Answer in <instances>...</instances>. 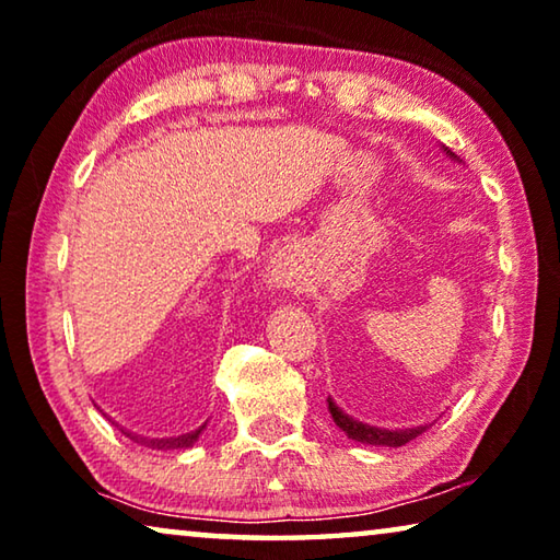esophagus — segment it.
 <instances>
[{"label": "esophagus", "mask_w": 560, "mask_h": 560, "mask_svg": "<svg viewBox=\"0 0 560 560\" xmlns=\"http://www.w3.org/2000/svg\"><path fill=\"white\" fill-rule=\"evenodd\" d=\"M270 278H272V282L278 288H290L292 282H295V270L290 268V262H278L272 268V272H270Z\"/></svg>", "instance_id": "1"}]
</instances>
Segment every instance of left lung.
Here are the masks:
<instances>
[{"label":"left lung","instance_id":"obj_1","mask_svg":"<svg viewBox=\"0 0 560 560\" xmlns=\"http://www.w3.org/2000/svg\"><path fill=\"white\" fill-rule=\"evenodd\" d=\"M443 152L448 154L451 160H458L448 148H443ZM328 410H330V416L335 420V425H338L342 433L350 438V441H358V443H363V445H385V448H400V445L410 443L412 438H418L420 433H425V430L430 428L425 423V425H418V428H395V430H388V428H375V425L360 423V420L350 418L348 412H342L338 406H335L332 398H328Z\"/></svg>","mask_w":560,"mask_h":560}]
</instances>
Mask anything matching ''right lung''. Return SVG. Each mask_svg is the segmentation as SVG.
<instances>
[{
    "label": "right lung",
    "instance_id": "right-lung-1",
    "mask_svg": "<svg viewBox=\"0 0 560 560\" xmlns=\"http://www.w3.org/2000/svg\"><path fill=\"white\" fill-rule=\"evenodd\" d=\"M205 425H208V423H205ZM205 425L192 430V433L175 435V438H144V435L132 433V430H127V428H119V430H122V433L130 438V441L140 443V445H148V448H152V451H185V448H192V445L197 443V438H200Z\"/></svg>",
    "mask_w": 560,
    "mask_h": 560
}]
</instances>
